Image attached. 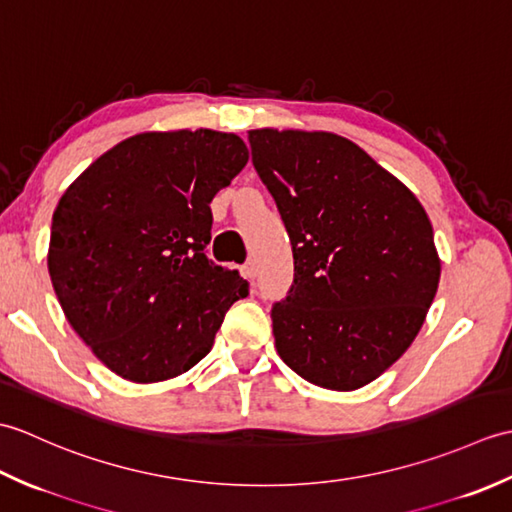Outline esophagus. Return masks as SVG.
Instances as JSON below:
<instances>
[{
    "label": "esophagus",
    "mask_w": 512,
    "mask_h": 512,
    "mask_svg": "<svg viewBox=\"0 0 512 512\" xmlns=\"http://www.w3.org/2000/svg\"><path fill=\"white\" fill-rule=\"evenodd\" d=\"M242 275H244L248 281H255V277H257V268H255V264H253V262L244 264V266H242Z\"/></svg>",
    "instance_id": "1"
}]
</instances>
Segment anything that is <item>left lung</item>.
<instances>
[{"label": "left lung", "instance_id": "left-lung-1", "mask_svg": "<svg viewBox=\"0 0 512 512\" xmlns=\"http://www.w3.org/2000/svg\"><path fill=\"white\" fill-rule=\"evenodd\" d=\"M248 140L295 257V284L273 308L277 354L312 385L361 389L409 350L438 292L429 215L339 134L264 127Z\"/></svg>", "mask_w": 512, "mask_h": 512}]
</instances>
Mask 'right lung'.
<instances>
[{
	"label": "right lung",
	"mask_w": 512,
	"mask_h": 512,
	"mask_svg": "<svg viewBox=\"0 0 512 512\" xmlns=\"http://www.w3.org/2000/svg\"><path fill=\"white\" fill-rule=\"evenodd\" d=\"M248 162L237 134L129 136L76 178L54 209L48 273L72 330L132 383H162L211 352L226 310L248 295L209 262L211 200Z\"/></svg>",
	"instance_id": "add662e5"
}]
</instances>
